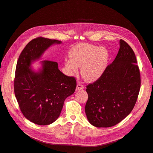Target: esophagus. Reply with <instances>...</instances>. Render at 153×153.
I'll return each mask as SVG.
<instances>
[{"instance_id":"1","label":"esophagus","mask_w":153,"mask_h":153,"mask_svg":"<svg viewBox=\"0 0 153 153\" xmlns=\"http://www.w3.org/2000/svg\"><path fill=\"white\" fill-rule=\"evenodd\" d=\"M84 89V86L81 84H78L76 87V90H82Z\"/></svg>"}]
</instances>
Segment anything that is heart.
I'll return each instance as SVG.
<instances>
[{
  "instance_id": "heart-1",
  "label": "heart",
  "mask_w": 153,
  "mask_h": 153,
  "mask_svg": "<svg viewBox=\"0 0 153 153\" xmlns=\"http://www.w3.org/2000/svg\"><path fill=\"white\" fill-rule=\"evenodd\" d=\"M70 60L66 67L70 74L77 72L81 67V75L88 82L98 80L105 71L109 61V54L105 48L97 46L81 43L74 46L69 53Z\"/></svg>"
}]
</instances>
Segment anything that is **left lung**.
Wrapping results in <instances>:
<instances>
[{
    "label": "left lung",
    "mask_w": 153,
    "mask_h": 153,
    "mask_svg": "<svg viewBox=\"0 0 153 153\" xmlns=\"http://www.w3.org/2000/svg\"><path fill=\"white\" fill-rule=\"evenodd\" d=\"M113 62L103 75L88 84L85 106L91 124L99 128L113 126L130 114L137 100L141 77L135 54L123 39Z\"/></svg>",
    "instance_id": "1"
}]
</instances>
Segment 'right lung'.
Returning a JSON list of instances; mask_svg holds the SVG:
<instances>
[{
    "mask_svg": "<svg viewBox=\"0 0 153 153\" xmlns=\"http://www.w3.org/2000/svg\"><path fill=\"white\" fill-rule=\"evenodd\" d=\"M54 43L61 42L44 37L33 39L20 54L15 69L14 92L20 109L26 118L39 125L57 120L64 100L74 92L77 85L75 77L59 70L57 62L43 61L42 69L36 72L30 68Z\"/></svg>",
    "mask_w": 153,
    "mask_h": 153,
    "instance_id": "obj_1",
    "label": "right lung"
}]
</instances>
